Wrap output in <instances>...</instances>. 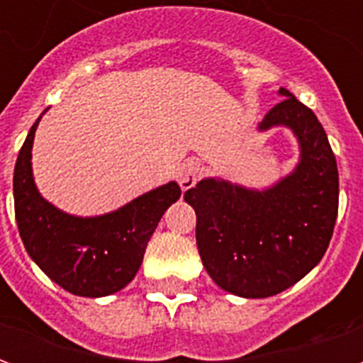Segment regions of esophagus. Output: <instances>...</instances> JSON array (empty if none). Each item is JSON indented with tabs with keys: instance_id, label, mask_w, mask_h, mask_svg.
I'll return each instance as SVG.
<instances>
[{
	"instance_id": "34e87169",
	"label": "esophagus",
	"mask_w": 363,
	"mask_h": 363,
	"mask_svg": "<svg viewBox=\"0 0 363 363\" xmlns=\"http://www.w3.org/2000/svg\"><path fill=\"white\" fill-rule=\"evenodd\" d=\"M200 174H202V167H200V163L194 161V159H186V161L181 163L179 169H177V181H179L182 190H189L196 184V181L200 179Z\"/></svg>"
}]
</instances>
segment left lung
<instances>
[{
  "label": "left lung",
  "mask_w": 363,
  "mask_h": 363,
  "mask_svg": "<svg viewBox=\"0 0 363 363\" xmlns=\"http://www.w3.org/2000/svg\"><path fill=\"white\" fill-rule=\"evenodd\" d=\"M259 130L286 126L299 142L297 167L267 190L204 179L184 192L196 212V245L206 272L239 297L280 294L319 264L338 213V169L311 108L288 89Z\"/></svg>",
  "instance_id": "8db88e82"
}]
</instances>
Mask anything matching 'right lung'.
<instances>
[{"mask_svg":"<svg viewBox=\"0 0 363 363\" xmlns=\"http://www.w3.org/2000/svg\"><path fill=\"white\" fill-rule=\"evenodd\" d=\"M43 118V114L38 120ZM36 120L19 151L13 174L15 220L28 257L69 294L103 297L128 286L140 270L150 237L181 186L169 182L96 218H77L46 202L30 165Z\"/></svg>","mask_w":363,"mask_h":363,"instance_id":"right-lung-1","label":"right lung"}]
</instances>
